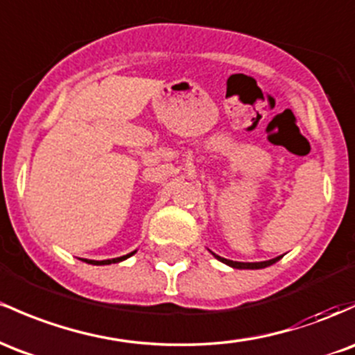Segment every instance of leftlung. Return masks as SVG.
<instances>
[{"label": "left lung", "mask_w": 355, "mask_h": 355, "mask_svg": "<svg viewBox=\"0 0 355 355\" xmlns=\"http://www.w3.org/2000/svg\"><path fill=\"white\" fill-rule=\"evenodd\" d=\"M214 258L222 261V263L227 264V266L236 268V270H261V268H266V266H271V264H275L276 261L282 258V256H278V258H272L270 261H259V263H239V261H231V259L220 258V256H217V254H214Z\"/></svg>", "instance_id": "1"}]
</instances>
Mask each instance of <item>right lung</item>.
<instances>
[{
  "instance_id": "right-lung-1",
  "label": "right lung",
  "mask_w": 355,
  "mask_h": 355,
  "mask_svg": "<svg viewBox=\"0 0 355 355\" xmlns=\"http://www.w3.org/2000/svg\"><path fill=\"white\" fill-rule=\"evenodd\" d=\"M136 251H133V252H130V254H126V256H121V258H114V259H104V261H89V263H92V264H111V263H119V261H124V259H128L130 258V256H133Z\"/></svg>"
}]
</instances>
